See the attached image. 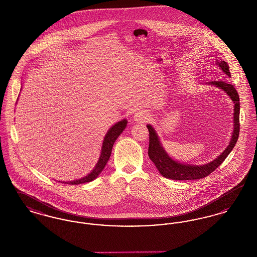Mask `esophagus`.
Wrapping results in <instances>:
<instances>
[{
	"mask_svg": "<svg viewBox=\"0 0 257 257\" xmlns=\"http://www.w3.org/2000/svg\"><path fill=\"white\" fill-rule=\"evenodd\" d=\"M149 115L150 114L147 110H138L134 114V120L136 122H147V120L150 117Z\"/></svg>",
	"mask_w": 257,
	"mask_h": 257,
	"instance_id": "obj_1",
	"label": "esophagus"
}]
</instances>
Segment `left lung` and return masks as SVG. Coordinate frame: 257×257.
Returning <instances> with one entry per match:
<instances>
[{"label": "left lung", "instance_id": "obj_1", "mask_svg": "<svg viewBox=\"0 0 257 257\" xmlns=\"http://www.w3.org/2000/svg\"><path fill=\"white\" fill-rule=\"evenodd\" d=\"M218 65L220 69L226 74L227 76L231 77V74L229 71V66L224 61H220L218 62ZM210 85L219 86L222 88L228 96L232 99L233 103H235L234 106V130H233L232 138L230 141L229 146L224 149V151L220 154L217 159L210 162L207 165L203 166H190V165H184L180 164L166 153L163 147L160 144L158 136L156 134L155 130L151 125H147V129L149 132V147H148V156L150 160L154 163L156 168L158 169L160 173L169 179L173 180H196L200 178H204L211 174L219 166L222 164V162L228 156V154L232 151L235 147L238 138H239V131H240V121H239V115H240V99L239 94L236 90V88L225 82L222 81H213L209 83Z\"/></svg>", "mask_w": 257, "mask_h": 257}]
</instances>
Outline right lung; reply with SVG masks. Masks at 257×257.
Wrapping results in <instances>:
<instances>
[{
  "instance_id": "add662e5",
  "label": "right lung",
  "mask_w": 257,
  "mask_h": 257,
  "mask_svg": "<svg viewBox=\"0 0 257 257\" xmlns=\"http://www.w3.org/2000/svg\"><path fill=\"white\" fill-rule=\"evenodd\" d=\"M126 125H127V120L123 119L119 122L115 123L108 131V133L104 138L100 158H99L97 165H96V167L94 168L93 171H91L88 175H86V177H84V178H81V179L75 180V181H70V182H62V183L69 184V185H78V184L87 183V182H90V181L94 180L98 175L101 173V171H103L106 164L108 163V161L110 159V153H111V149L113 147V144H114L115 140L119 137V135L122 133Z\"/></svg>"
}]
</instances>
